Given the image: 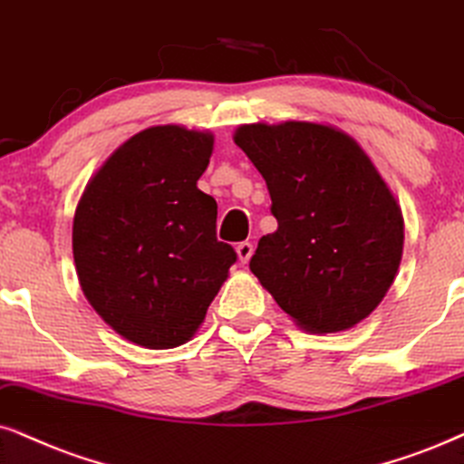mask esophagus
<instances>
[{"mask_svg": "<svg viewBox=\"0 0 464 464\" xmlns=\"http://www.w3.org/2000/svg\"><path fill=\"white\" fill-rule=\"evenodd\" d=\"M237 259H239V263H242V266H246V263L250 261V256H252V244L250 242H242V244H237Z\"/></svg>", "mask_w": 464, "mask_h": 464, "instance_id": "1", "label": "esophagus"}]
</instances>
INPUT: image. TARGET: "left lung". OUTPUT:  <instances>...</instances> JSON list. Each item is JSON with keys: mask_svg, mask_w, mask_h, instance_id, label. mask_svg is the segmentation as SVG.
Segmentation results:
<instances>
[{"mask_svg": "<svg viewBox=\"0 0 464 464\" xmlns=\"http://www.w3.org/2000/svg\"><path fill=\"white\" fill-rule=\"evenodd\" d=\"M237 148L266 179L278 228L250 272L302 330L344 332L379 306L402 259L401 205L347 132L289 120L244 124Z\"/></svg>", "mask_w": 464, "mask_h": 464, "instance_id": "8db88e82", "label": "left lung"}]
</instances>
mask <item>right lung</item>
I'll return each instance as SVG.
<instances>
[{
    "mask_svg": "<svg viewBox=\"0 0 464 464\" xmlns=\"http://www.w3.org/2000/svg\"><path fill=\"white\" fill-rule=\"evenodd\" d=\"M212 150L208 130L145 128L107 158L76 205L81 289L139 347L188 343L237 259L216 239L214 197L197 188Z\"/></svg>",
    "mask_w": 464,
    "mask_h": 464,
    "instance_id": "right-lung-1",
    "label": "right lung"
}]
</instances>
